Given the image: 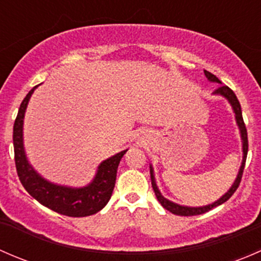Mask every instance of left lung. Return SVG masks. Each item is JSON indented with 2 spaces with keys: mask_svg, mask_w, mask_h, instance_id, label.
<instances>
[{
  "mask_svg": "<svg viewBox=\"0 0 261 261\" xmlns=\"http://www.w3.org/2000/svg\"><path fill=\"white\" fill-rule=\"evenodd\" d=\"M204 75H206V78L210 82H215V83L222 84V83H221V81L218 80L216 75H213L212 73L207 72V70H204ZM213 94H216V96H222L223 98L227 99L228 103H230L231 107H232V111H233V114H235L236 123H238L239 130H240L241 143H243V162H241L240 169H239L238 175H236V179L233 180L232 186L230 187V189H228V191L226 192L223 196H221L220 198L217 199V201L213 202V203L206 204V206H201V207L181 206V204L174 203V202H172V201H169V199L165 198V197L163 196L162 193H160L159 188H158L156 181H155L154 169H152V165L150 164V178H151V186H152V189H154V192H155V196H156L158 201L160 202V204H162V206L164 207L165 210H168L169 212L174 213V215H178V216L202 215V213L208 212L210 210H212V208H215V207L220 206V204L225 203V202L227 201V199L230 198V197L232 196L233 193H235V191L238 189L239 184H240V181H241V177H243L245 162H246V155H247V131H246V127H245V123H244V118H243V112H241L240 102H239L238 97H236V94L233 93L232 89L228 88L227 86H220L217 89H216L215 92H213Z\"/></svg>",
  "mask_w": 261,
  "mask_h": 261,
  "instance_id": "1",
  "label": "left lung"
}]
</instances>
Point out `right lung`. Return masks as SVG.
<instances>
[{
  "label": "right lung",
  "instance_id": "1",
  "mask_svg": "<svg viewBox=\"0 0 261 261\" xmlns=\"http://www.w3.org/2000/svg\"><path fill=\"white\" fill-rule=\"evenodd\" d=\"M38 87L35 86L26 94L14 123L15 164L21 184L33 198L60 215L69 217L94 215L109 203L115 188L118 164L127 149L103 160L97 168L96 175L91 183L80 188L60 186L41 177L29 163L23 147V118L29 101Z\"/></svg>",
  "mask_w": 261,
  "mask_h": 261
}]
</instances>
